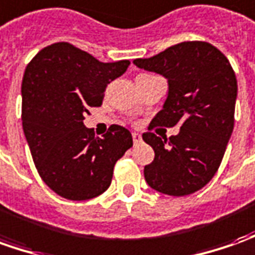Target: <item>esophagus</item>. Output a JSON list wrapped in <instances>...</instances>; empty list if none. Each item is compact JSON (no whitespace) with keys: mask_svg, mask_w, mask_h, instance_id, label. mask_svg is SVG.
<instances>
[{"mask_svg":"<svg viewBox=\"0 0 255 255\" xmlns=\"http://www.w3.org/2000/svg\"><path fill=\"white\" fill-rule=\"evenodd\" d=\"M132 141L134 143H138V142L142 141V135L138 134V132H132Z\"/></svg>","mask_w":255,"mask_h":255,"instance_id":"34e87169","label":"esophagus"}]
</instances>
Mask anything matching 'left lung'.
I'll use <instances>...</instances> for the list:
<instances>
[{"label":"left lung","mask_w":255,"mask_h":255,"mask_svg":"<svg viewBox=\"0 0 255 255\" xmlns=\"http://www.w3.org/2000/svg\"><path fill=\"white\" fill-rule=\"evenodd\" d=\"M138 68L167 79V98L153 126L180 132L160 138L143 132L155 150L143 176L159 193L183 197L201 190L222 162L235 126L237 81L229 60L205 41H183L150 58H136Z\"/></svg>","instance_id":"1"}]
</instances>
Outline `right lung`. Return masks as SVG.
<instances>
[{
	"label": "right lung",
	"instance_id": "add662e5",
	"mask_svg": "<svg viewBox=\"0 0 255 255\" xmlns=\"http://www.w3.org/2000/svg\"><path fill=\"white\" fill-rule=\"evenodd\" d=\"M129 61L100 62L69 43L40 50L22 81V126L33 162L55 194L85 201L110 187L116 162L132 146L127 128L112 126L102 138L85 127L89 107L102 105L107 84Z\"/></svg>",
	"mask_w": 255,
	"mask_h": 255
}]
</instances>
